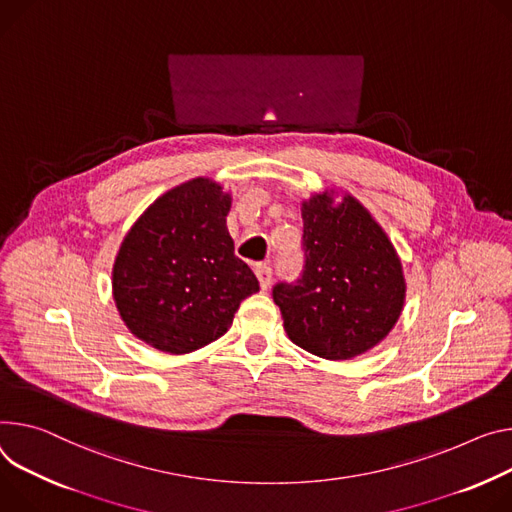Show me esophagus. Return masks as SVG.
Returning a JSON list of instances; mask_svg holds the SVG:
<instances>
[{
	"mask_svg": "<svg viewBox=\"0 0 512 512\" xmlns=\"http://www.w3.org/2000/svg\"><path fill=\"white\" fill-rule=\"evenodd\" d=\"M255 273H257V277H259L261 288L267 290L269 284H271V280H273V267H271V263H259V265L255 267Z\"/></svg>",
	"mask_w": 512,
	"mask_h": 512,
	"instance_id": "obj_1",
	"label": "esophagus"
}]
</instances>
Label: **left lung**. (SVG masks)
Returning a JSON list of instances; mask_svg holds the SVG:
<instances>
[{
  "label": "left lung",
  "mask_w": 512,
  "mask_h": 512,
  "mask_svg": "<svg viewBox=\"0 0 512 512\" xmlns=\"http://www.w3.org/2000/svg\"><path fill=\"white\" fill-rule=\"evenodd\" d=\"M302 271L277 282L288 337L324 359H351L378 345L404 304L400 259L382 226L351 196L331 194L302 206Z\"/></svg>",
  "instance_id": "left-lung-1"
}]
</instances>
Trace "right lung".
Masks as SVG:
<instances>
[{"mask_svg":"<svg viewBox=\"0 0 512 512\" xmlns=\"http://www.w3.org/2000/svg\"><path fill=\"white\" fill-rule=\"evenodd\" d=\"M228 194L192 179L136 220L114 263V300L126 327L165 353H192L232 324L259 290L226 230Z\"/></svg>","mask_w":512,"mask_h":512,"instance_id":"right-lung-1","label":"right lung"}]
</instances>
